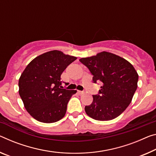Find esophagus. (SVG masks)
<instances>
[{"label":"esophagus","mask_w":156,"mask_h":156,"mask_svg":"<svg viewBox=\"0 0 156 156\" xmlns=\"http://www.w3.org/2000/svg\"><path fill=\"white\" fill-rule=\"evenodd\" d=\"M84 91H80V90H78V94H80V95H82V94H84Z\"/></svg>","instance_id":"esophagus-1"}]
</instances>
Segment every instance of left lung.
Returning a JSON list of instances; mask_svg holds the SVG:
<instances>
[{"instance_id": "8db88e82", "label": "left lung", "mask_w": 156, "mask_h": 156, "mask_svg": "<svg viewBox=\"0 0 156 156\" xmlns=\"http://www.w3.org/2000/svg\"><path fill=\"white\" fill-rule=\"evenodd\" d=\"M79 61L90 71L94 83H103L98 94L93 95L92 103L85 107V112L98 121L117 117L129 105L137 90L135 68L124 58L106 51Z\"/></svg>"}]
</instances>
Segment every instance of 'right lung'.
I'll return each mask as SVG.
<instances>
[{"label": "right lung", "mask_w": 156, "mask_h": 156, "mask_svg": "<svg viewBox=\"0 0 156 156\" xmlns=\"http://www.w3.org/2000/svg\"><path fill=\"white\" fill-rule=\"evenodd\" d=\"M77 58L51 51L30 62L19 80V93L24 107L34 119L54 123L65 117L69 101L76 90L62 89L60 76Z\"/></svg>", "instance_id": "1"}]
</instances>
